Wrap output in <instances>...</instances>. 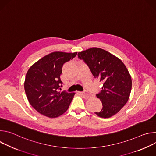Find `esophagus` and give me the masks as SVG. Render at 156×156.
<instances>
[{"label": "esophagus", "mask_w": 156, "mask_h": 156, "mask_svg": "<svg viewBox=\"0 0 156 156\" xmlns=\"http://www.w3.org/2000/svg\"><path fill=\"white\" fill-rule=\"evenodd\" d=\"M80 93L85 98V99H88L90 97V94H89L85 92H80Z\"/></svg>", "instance_id": "obj_1"}]
</instances>
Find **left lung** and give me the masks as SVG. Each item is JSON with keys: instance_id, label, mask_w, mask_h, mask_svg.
<instances>
[{"instance_id": "1", "label": "left lung", "mask_w": 156, "mask_h": 156, "mask_svg": "<svg viewBox=\"0 0 156 156\" xmlns=\"http://www.w3.org/2000/svg\"><path fill=\"white\" fill-rule=\"evenodd\" d=\"M78 56L94 77L103 83L101 91L96 94L103 107L95 114L102 118L114 115L127 102L131 90V78L126 66L117 57L98 48L78 52Z\"/></svg>"}]
</instances>
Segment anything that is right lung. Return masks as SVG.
Masks as SVG:
<instances>
[{
  "label": "right lung",
  "mask_w": 156,
  "mask_h": 156,
  "mask_svg": "<svg viewBox=\"0 0 156 156\" xmlns=\"http://www.w3.org/2000/svg\"><path fill=\"white\" fill-rule=\"evenodd\" d=\"M76 54L54 52L39 60L28 70L25 91L30 104L41 114L55 118L69 108L75 93L57 90L62 87L60 75L63 64Z\"/></svg>",
  "instance_id": "obj_1"
}]
</instances>
